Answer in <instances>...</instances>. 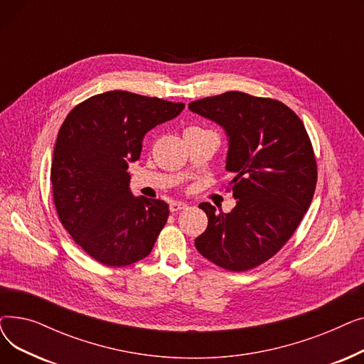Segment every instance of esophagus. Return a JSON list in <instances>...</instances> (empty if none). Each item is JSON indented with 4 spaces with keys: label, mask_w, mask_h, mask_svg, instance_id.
<instances>
[{
    "label": "esophagus",
    "mask_w": 364,
    "mask_h": 364,
    "mask_svg": "<svg viewBox=\"0 0 364 364\" xmlns=\"http://www.w3.org/2000/svg\"><path fill=\"white\" fill-rule=\"evenodd\" d=\"M169 209H171V213H178V211H183V209H187V203H184V202H172L169 205Z\"/></svg>",
    "instance_id": "obj_1"
}]
</instances>
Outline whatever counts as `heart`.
<instances>
[{
  "mask_svg": "<svg viewBox=\"0 0 364 364\" xmlns=\"http://www.w3.org/2000/svg\"><path fill=\"white\" fill-rule=\"evenodd\" d=\"M188 129H200V128H196V127H192V128H188Z\"/></svg>",
  "mask_w": 364,
  "mask_h": 364,
  "instance_id": "heart-1",
  "label": "heart"
}]
</instances>
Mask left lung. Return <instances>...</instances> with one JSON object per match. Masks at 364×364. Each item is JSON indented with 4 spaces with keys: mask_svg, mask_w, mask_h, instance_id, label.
Returning <instances> with one entry per match:
<instances>
[{
    "mask_svg": "<svg viewBox=\"0 0 364 364\" xmlns=\"http://www.w3.org/2000/svg\"><path fill=\"white\" fill-rule=\"evenodd\" d=\"M188 109L225 129V168L235 174L228 190L237 199L228 214L199 205L208 227L196 250L228 272L255 269L291 239L313 200L317 162L309 132L284 103L240 91L192 102Z\"/></svg>",
    "mask_w": 364,
    "mask_h": 364,
    "instance_id": "obj_1",
    "label": "left lung"
}]
</instances>
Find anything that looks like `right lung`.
Returning <instances> with one entry per match:
<instances>
[{
	"instance_id": "add662e5",
	"label": "right lung",
	"mask_w": 364,
	"mask_h": 364,
	"mask_svg": "<svg viewBox=\"0 0 364 364\" xmlns=\"http://www.w3.org/2000/svg\"><path fill=\"white\" fill-rule=\"evenodd\" d=\"M183 109L184 103L114 90L68 113L53 153V199L70 237L97 262L124 267L151 252L169 206L134 198L127 169L140 158L144 134Z\"/></svg>"
}]
</instances>
